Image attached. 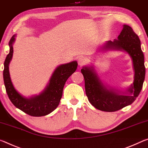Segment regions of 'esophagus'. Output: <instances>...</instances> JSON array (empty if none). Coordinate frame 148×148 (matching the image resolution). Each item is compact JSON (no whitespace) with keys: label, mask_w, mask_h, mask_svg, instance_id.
I'll list each match as a JSON object with an SVG mask.
<instances>
[{"label":"esophagus","mask_w":148,"mask_h":148,"mask_svg":"<svg viewBox=\"0 0 148 148\" xmlns=\"http://www.w3.org/2000/svg\"><path fill=\"white\" fill-rule=\"evenodd\" d=\"M77 61H78V64L80 65V66H82V65L85 64L86 60L85 59V58L84 57H79Z\"/></svg>","instance_id":"1"}]
</instances>
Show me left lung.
Masks as SVG:
<instances>
[{
	"label": "left lung",
	"instance_id": "obj_1",
	"mask_svg": "<svg viewBox=\"0 0 148 148\" xmlns=\"http://www.w3.org/2000/svg\"><path fill=\"white\" fill-rule=\"evenodd\" d=\"M101 50L127 52L132 59L134 71L133 83L126 92H121L106 86L92 66H85L81 69L84 79L86 94L90 103L99 110L113 112L130 105L138 96L146 74L144 56L138 36L127 25H123L117 40L108 41Z\"/></svg>",
	"mask_w": 148,
	"mask_h": 148
}]
</instances>
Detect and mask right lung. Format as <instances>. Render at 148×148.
<instances>
[{"label": "right lung", "instance_id": "right-lung-1", "mask_svg": "<svg viewBox=\"0 0 148 148\" xmlns=\"http://www.w3.org/2000/svg\"><path fill=\"white\" fill-rule=\"evenodd\" d=\"M14 35L9 41L10 52L4 63L3 78L7 94L14 106L24 113L33 117H41L49 114L56 109L61 100L63 89L67 79L76 71L77 62H71L57 67L50 77L49 83L38 95L26 98L16 90L11 81L9 64L13 56Z\"/></svg>", "mask_w": 148, "mask_h": 148}]
</instances>
